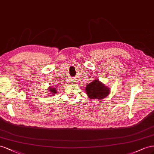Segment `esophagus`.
<instances>
[{"label": "esophagus", "mask_w": 154, "mask_h": 154, "mask_svg": "<svg viewBox=\"0 0 154 154\" xmlns=\"http://www.w3.org/2000/svg\"><path fill=\"white\" fill-rule=\"evenodd\" d=\"M75 80H73V82H74V83H75Z\"/></svg>", "instance_id": "34e87169"}]
</instances>
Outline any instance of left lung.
Masks as SVG:
<instances>
[{"instance_id":"obj_1","label":"left lung","mask_w":154,"mask_h":154,"mask_svg":"<svg viewBox=\"0 0 154 154\" xmlns=\"http://www.w3.org/2000/svg\"><path fill=\"white\" fill-rule=\"evenodd\" d=\"M109 88L100 82L99 79H95L86 86V94L90 99H103L108 95Z\"/></svg>"}]
</instances>
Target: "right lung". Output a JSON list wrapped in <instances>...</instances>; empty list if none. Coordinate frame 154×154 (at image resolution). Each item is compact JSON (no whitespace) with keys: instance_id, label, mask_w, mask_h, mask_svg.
Listing matches in <instances>:
<instances>
[{"instance_id":"obj_1","label":"right lung","mask_w":154,"mask_h":154,"mask_svg":"<svg viewBox=\"0 0 154 154\" xmlns=\"http://www.w3.org/2000/svg\"><path fill=\"white\" fill-rule=\"evenodd\" d=\"M50 91V94H51V95H54V94H55L56 93H57V90H56V88H53V87H49V90H48Z\"/></svg>"}]
</instances>
